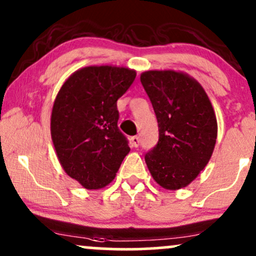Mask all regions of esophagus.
I'll list each match as a JSON object with an SVG mask.
<instances>
[{
	"instance_id": "esophagus-1",
	"label": "esophagus",
	"mask_w": 256,
	"mask_h": 256,
	"mask_svg": "<svg viewBox=\"0 0 256 256\" xmlns=\"http://www.w3.org/2000/svg\"><path fill=\"white\" fill-rule=\"evenodd\" d=\"M131 146H134V148H137L138 146H140V137L137 136H134L131 137Z\"/></svg>"
}]
</instances>
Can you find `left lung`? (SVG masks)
Masks as SVG:
<instances>
[{
  "instance_id": "obj_1",
  "label": "left lung",
  "mask_w": 256,
  "mask_h": 256,
  "mask_svg": "<svg viewBox=\"0 0 256 256\" xmlns=\"http://www.w3.org/2000/svg\"><path fill=\"white\" fill-rule=\"evenodd\" d=\"M140 83L158 125V144L146 154L154 180L167 190L185 188L212 156L218 124L207 94L186 73L146 71Z\"/></svg>"
}]
</instances>
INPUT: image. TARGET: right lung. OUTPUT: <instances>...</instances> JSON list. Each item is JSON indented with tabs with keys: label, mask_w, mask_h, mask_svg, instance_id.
Here are the masks:
<instances>
[{
	"label": "right lung",
	"mask_w": 256,
	"mask_h": 256,
	"mask_svg": "<svg viewBox=\"0 0 256 256\" xmlns=\"http://www.w3.org/2000/svg\"><path fill=\"white\" fill-rule=\"evenodd\" d=\"M134 78V70L89 66L70 76L58 92L52 140L64 172L85 189L110 184L130 152L118 128L116 101Z\"/></svg>",
	"instance_id": "1"
}]
</instances>
